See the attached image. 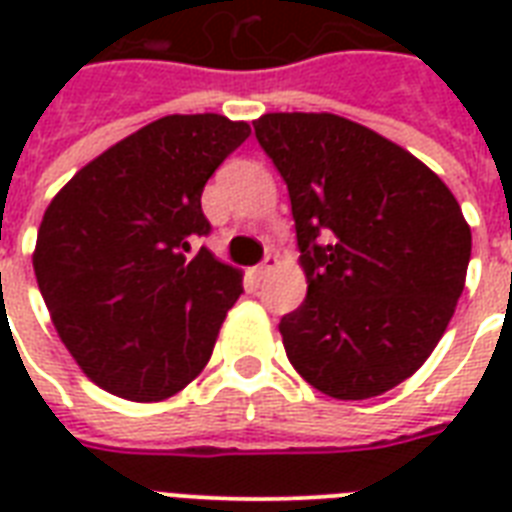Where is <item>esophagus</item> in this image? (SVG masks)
<instances>
[{"instance_id":"1","label":"esophagus","mask_w":512,"mask_h":512,"mask_svg":"<svg viewBox=\"0 0 512 512\" xmlns=\"http://www.w3.org/2000/svg\"><path fill=\"white\" fill-rule=\"evenodd\" d=\"M276 268H279V257L268 255L263 260V263H260L255 268V276H257V279H265V276H268V273H271V271H276Z\"/></svg>"}]
</instances>
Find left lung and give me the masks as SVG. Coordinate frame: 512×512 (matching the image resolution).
<instances>
[{"label":"left lung","instance_id":"left-lung-1","mask_svg":"<svg viewBox=\"0 0 512 512\" xmlns=\"http://www.w3.org/2000/svg\"><path fill=\"white\" fill-rule=\"evenodd\" d=\"M257 143L284 177L308 295L279 324L313 388L361 401L433 353L465 289L470 225L433 170L335 114H265Z\"/></svg>","mask_w":512,"mask_h":512}]
</instances>
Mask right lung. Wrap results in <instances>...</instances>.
<instances>
[{
    "mask_svg": "<svg viewBox=\"0 0 512 512\" xmlns=\"http://www.w3.org/2000/svg\"><path fill=\"white\" fill-rule=\"evenodd\" d=\"M220 114L164 116L76 172L44 212L34 273L52 324L95 385L164 401L207 366L241 273L207 247L201 191L249 138Z\"/></svg>",
    "mask_w": 512,
    "mask_h": 512,
    "instance_id": "right-lung-1",
    "label": "right lung"
}]
</instances>
